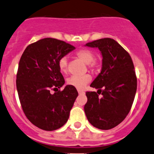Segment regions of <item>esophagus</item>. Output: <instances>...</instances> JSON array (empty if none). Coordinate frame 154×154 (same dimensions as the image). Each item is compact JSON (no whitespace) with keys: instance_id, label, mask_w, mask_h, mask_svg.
<instances>
[{"instance_id":"34e87169","label":"esophagus","mask_w":154,"mask_h":154,"mask_svg":"<svg viewBox=\"0 0 154 154\" xmlns=\"http://www.w3.org/2000/svg\"><path fill=\"white\" fill-rule=\"evenodd\" d=\"M77 92H78L79 94H84V91L81 90V89H77Z\"/></svg>"}]
</instances>
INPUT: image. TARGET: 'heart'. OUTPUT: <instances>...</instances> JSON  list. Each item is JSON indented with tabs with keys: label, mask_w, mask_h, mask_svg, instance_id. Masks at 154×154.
Instances as JSON below:
<instances>
[{
	"label": "heart",
	"mask_w": 154,
	"mask_h": 154,
	"mask_svg": "<svg viewBox=\"0 0 154 154\" xmlns=\"http://www.w3.org/2000/svg\"><path fill=\"white\" fill-rule=\"evenodd\" d=\"M76 56L80 60L87 64L88 68L91 71H95L98 69L99 64H98V61L94 59L95 55L92 50H87V49H82L76 53ZM58 66L62 73L66 74L68 72V59L66 56H62L59 59V62H58ZM90 80L91 76L86 74L82 76H72L68 79L67 83L68 85L74 86L77 89H83Z\"/></svg>",
	"instance_id": "1"
}]
</instances>
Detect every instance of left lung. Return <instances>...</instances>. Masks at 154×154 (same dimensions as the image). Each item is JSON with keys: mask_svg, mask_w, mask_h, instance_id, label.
Returning a JSON list of instances; mask_svg holds the SVG:
<instances>
[{"mask_svg": "<svg viewBox=\"0 0 154 154\" xmlns=\"http://www.w3.org/2000/svg\"><path fill=\"white\" fill-rule=\"evenodd\" d=\"M86 46L98 47L103 59L101 73L90 85L98 91L86 92L85 113L92 126L107 130L126 118L133 104L137 89L133 62L129 53L111 38H101Z\"/></svg>", "mask_w": 154, "mask_h": 154, "instance_id": "left-lung-1", "label": "left lung"}]
</instances>
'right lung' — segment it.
<instances>
[{"label": "right lung", "mask_w": 154, "mask_h": 154, "mask_svg": "<svg viewBox=\"0 0 154 154\" xmlns=\"http://www.w3.org/2000/svg\"><path fill=\"white\" fill-rule=\"evenodd\" d=\"M74 49L65 41L48 37L29 44L21 56L16 74L21 106L28 120L43 130L64 126L78 95L70 85L58 89L65 83L58 62Z\"/></svg>", "instance_id": "obj_1"}]
</instances>
